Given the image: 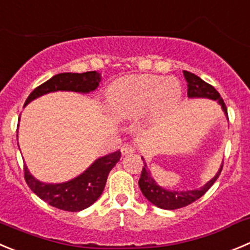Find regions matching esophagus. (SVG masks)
I'll use <instances>...</instances> for the list:
<instances>
[{"label":"esophagus","instance_id":"1","mask_svg":"<svg viewBox=\"0 0 250 250\" xmlns=\"http://www.w3.org/2000/svg\"><path fill=\"white\" fill-rule=\"evenodd\" d=\"M134 150H136V149H134V146H133L132 144H125V146L121 148V151H122L123 155H128V154L134 153Z\"/></svg>","mask_w":250,"mask_h":250}]
</instances>
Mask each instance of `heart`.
Here are the masks:
<instances>
[{
  "mask_svg": "<svg viewBox=\"0 0 250 250\" xmlns=\"http://www.w3.org/2000/svg\"><path fill=\"white\" fill-rule=\"evenodd\" d=\"M181 86L176 79L158 75H128L108 86L106 101L117 120H134L148 112L159 117L179 104Z\"/></svg>",
  "mask_w": 250,
  "mask_h": 250,
  "instance_id": "obj_1",
  "label": "heart"
}]
</instances>
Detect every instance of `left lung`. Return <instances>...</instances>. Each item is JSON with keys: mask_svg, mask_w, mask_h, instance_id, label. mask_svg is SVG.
Masks as SVG:
<instances>
[{"mask_svg": "<svg viewBox=\"0 0 250 250\" xmlns=\"http://www.w3.org/2000/svg\"><path fill=\"white\" fill-rule=\"evenodd\" d=\"M184 76L188 83V99H208L212 101H216L220 104L222 108L223 113H225L226 118L228 120L227 114V107H226L225 102H223L222 97L220 96V93L217 92L216 88L213 86L208 85L205 83L202 79L199 76L192 74V72L184 71ZM144 162L143 170H142L141 178H139V188H141L142 193L144 195L149 202L154 205V206L159 207L163 209H176L185 207L188 205L192 204L196 200H199L201 196L206 193V191L211 188L217 180V178L220 176L221 171H222V164H221L220 169L216 172L213 178L209 181H207L204 186L200 188H193V190H186V191H176V190H169L163 186H160L157 183V180L154 179L151 175L150 170H149L148 165H146V160L142 157Z\"/></svg>", "mask_w": 250, "mask_h": 250, "instance_id": "obj_1", "label": "left lung"}]
</instances>
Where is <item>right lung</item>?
<instances>
[{
    "label": "right lung",
    "mask_w": 250,
    "mask_h": 250,
    "mask_svg": "<svg viewBox=\"0 0 250 250\" xmlns=\"http://www.w3.org/2000/svg\"><path fill=\"white\" fill-rule=\"evenodd\" d=\"M100 81L101 74L97 71H87L83 74L62 72L34 88L25 100L24 107L34 100L50 92L70 91L78 93H90L99 87ZM120 150L107 154L97 158L85 171L78 175L76 178L57 184L43 183L36 179L24 164V178L30 190L46 204L62 211L79 212L97 201L106 185L109 171L120 162Z\"/></svg>",
    "instance_id": "add662e5"
}]
</instances>
